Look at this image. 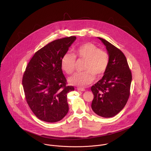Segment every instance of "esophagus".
<instances>
[{"label": "esophagus", "mask_w": 151, "mask_h": 151, "mask_svg": "<svg viewBox=\"0 0 151 151\" xmlns=\"http://www.w3.org/2000/svg\"><path fill=\"white\" fill-rule=\"evenodd\" d=\"M77 89H78V91H85V89L83 88H81V87L78 88Z\"/></svg>", "instance_id": "34e87169"}]
</instances>
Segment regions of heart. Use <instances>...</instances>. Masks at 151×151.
I'll list each match as a JSON object with an SVG mask.
<instances>
[{
  "label": "heart",
  "mask_w": 151,
  "mask_h": 151,
  "mask_svg": "<svg viewBox=\"0 0 151 151\" xmlns=\"http://www.w3.org/2000/svg\"><path fill=\"white\" fill-rule=\"evenodd\" d=\"M76 58L85 60L84 72L75 73L69 79L70 84L83 86L91 84L98 77L106 72L109 63L108 52L101 49L96 45L86 43L74 50V53H65L61 59V66L66 73L72 74L76 67Z\"/></svg>",
  "instance_id": "obj_1"
}]
</instances>
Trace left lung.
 Returning <instances> with one entry per match:
<instances>
[{"instance_id":"1","label":"left lung","mask_w":151,"mask_h":151,"mask_svg":"<svg viewBox=\"0 0 151 151\" xmlns=\"http://www.w3.org/2000/svg\"><path fill=\"white\" fill-rule=\"evenodd\" d=\"M98 38L106 46L109 63L102 78L91 87L94 95L91 107L98 115L111 118L117 115L127 103L132 73L123 52L107 40Z\"/></svg>"}]
</instances>
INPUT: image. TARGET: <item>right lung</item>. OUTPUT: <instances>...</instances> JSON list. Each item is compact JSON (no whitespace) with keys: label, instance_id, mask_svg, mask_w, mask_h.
Returning a JSON list of instances; mask_svg holds the SVG:
<instances>
[{"label":"right lung","instance_id":"add662e5","mask_svg":"<svg viewBox=\"0 0 151 151\" xmlns=\"http://www.w3.org/2000/svg\"><path fill=\"white\" fill-rule=\"evenodd\" d=\"M70 36L53 40L37 50L29 61L22 78L26 102L35 116L46 122L62 119L69 111L67 86L61 59L76 40Z\"/></svg>","mask_w":151,"mask_h":151}]
</instances>
